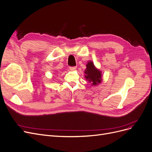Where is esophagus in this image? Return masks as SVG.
<instances>
[{
	"label": "esophagus",
	"mask_w": 152,
	"mask_h": 152,
	"mask_svg": "<svg viewBox=\"0 0 152 152\" xmlns=\"http://www.w3.org/2000/svg\"><path fill=\"white\" fill-rule=\"evenodd\" d=\"M76 68H77L76 66H71V67L69 68V69H70V70L71 71H74V70H75Z\"/></svg>",
	"instance_id": "34e87169"
}]
</instances>
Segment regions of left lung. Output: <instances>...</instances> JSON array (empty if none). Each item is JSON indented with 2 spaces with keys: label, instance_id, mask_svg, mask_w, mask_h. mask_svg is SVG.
Masks as SVG:
<instances>
[{
  "label": "left lung",
  "instance_id": "obj_1",
  "mask_svg": "<svg viewBox=\"0 0 152 152\" xmlns=\"http://www.w3.org/2000/svg\"><path fill=\"white\" fill-rule=\"evenodd\" d=\"M86 79L92 86H97L102 81V71H100L94 65L92 61H89L86 65V68L84 71Z\"/></svg>",
  "mask_w": 152,
  "mask_h": 152
}]
</instances>
